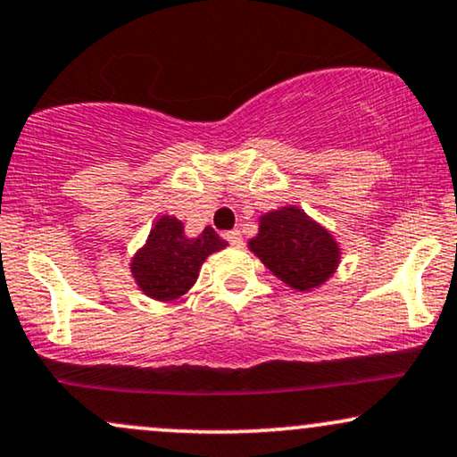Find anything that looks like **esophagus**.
Instances as JSON below:
<instances>
[{
  "label": "esophagus",
  "instance_id": "34e87169",
  "mask_svg": "<svg viewBox=\"0 0 457 457\" xmlns=\"http://www.w3.org/2000/svg\"><path fill=\"white\" fill-rule=\"evenodd\" d=\"M223 236L229 245H234V246L243 245V234H240V229H232V232H225Z\"/></svg>",
  "mask_w": 457,
  "mask_h": 457
}]
</instances>
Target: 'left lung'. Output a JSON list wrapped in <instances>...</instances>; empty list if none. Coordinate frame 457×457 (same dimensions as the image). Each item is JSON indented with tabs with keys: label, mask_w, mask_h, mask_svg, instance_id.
<instances>
[{
	"label": "left lung",
	"mask_w": 457,
	"mask_h": 457,
	"mask_svg": "<svg viewBox=\"0 0 457 457\" xmlns=\"http://www.w3.org/2000/svg\"><path fill=\"white\" fill-rule=\"evenodd\" d=\"M249 249L268 270L300 291L326 283L340 260L332 234L311 221L298 206L263 214L260 234L249 240Z\"/></svg>",
	"instance_id": "obj_1"
}]
</instances>
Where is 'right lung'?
I'll return each instance as SVG.
<instances>
[{
    "mask_svg": "<svg viewBox=\"0 0 457 457\" xmlns=\"http://www.w3.org/2000/svg\"><path fill=\"white\" fill-rule=\"evenodd\" d=\"M228 246L212 228H204L197 238H187L179 219L162 217L148 234L145 249L131 262L136 283L155 300H174L195 283L202 262L214 251Z\"/></svg>",
    "mask_w": 457,
    "mask_h": 457,
    "instance_id": "right-lung-1",
    "label": "right lung"
}]
</instances>
